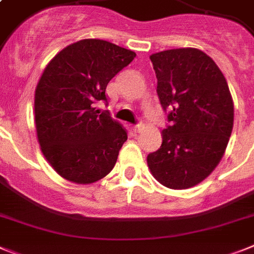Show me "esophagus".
Instances as JSON below:
<instances>
[{
  "label": "esophagus",
  "instance_id": "obj_1",
  "mask_svg": "<svg viewBox=\"0 0 254 254\" xmlns=\"http://www.w3.org/2000/svg\"><path fill=\"white\" fill-rule=\"evenodd\" d=\"M142 128H144V126L142 125H137V126H132L131 129L132 132H135V133H138V132H141Z\"/></svg>",
  "mask_w": 254,
  "mask_h": 254
}]
</instances>
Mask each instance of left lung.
Listing matches in <instances>:
<instances>
[{
  "label": "left lung",
  "instance_id": "1",
  "mask_svg": "<svg viewBox=\"0 0 254 254\" xmlns=\"http://www.w3.org/2000/svg\"><path fill=\"white\" fill-rule=\"evenodd\" d=\"M150 60L171 126L162 131L160 148L148 155V167L168 189H189L224 157L234 126L233 97L222 71L200 50H166Z\"/></svg>",
  "mask_w": 254,
  "mask_h": 254
}]
</instances>
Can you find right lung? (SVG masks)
Returning <instances> with one entry per match:
<instances>
[{
  "mask_svg": "<svg viewBox=\"0 0 254 254\" xmlns=\"http://www.w3.org/2000/svg\"><path fill=\"white\" fill-rule=\"evenodd\" d=\"M135 56L87 38L64 47L46 65L34 92V123L43 157L63 179L88 185L113 170L127 131L94 105L106 101L109 81Z\"/></svg>",
  "mask_w": 254,
  "mask_h": 254,
  "instance_id": "add662e5",
  "label": "right lung"
}]
</instances>
